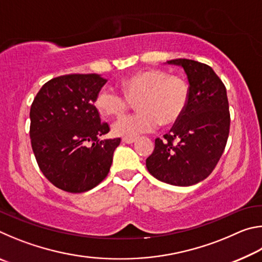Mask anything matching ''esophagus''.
<instances>
[{"mask_svg":"<svg viewBox=\"0 0 262 262\" xmlns=\"http://www.w3.org/2000/svg\"><path fill=\"white\" fill-rule=\"evenodd\" d=\"M135 141H136V137H123V139H122L123 143H127V144L134 143Z\"/></svg>","mask_w":262,"mask_h":262,"instance_id":"1","label":"esophagus"}]
</instances>
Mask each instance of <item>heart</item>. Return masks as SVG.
I'll list each match as a JSON object with an SVG mask.
<instances>
[{
	"instance_id": "obj_1",
	"label": "heart",
	"mask_w": 262,
	"mask_h": 262,
	"mask_svg": "<svg viewBox=\"0 0 262 262\" xmlns=\"http://www.w3.org/2000/svg\"><path fill=\"white\" fill-rule=\"evenodd\" d=\"M122 93L103 86L95 99L98 112L106 118L119 117L136 103L139 112L115 121L117 136L135 137L179 120L187 108L190 88L185 78L168 75L163 69H145L122 79Z\"/></svg>"
}]
</instances>
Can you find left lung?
Masks as SVG:
<instances>
[{
	"instance_id": "obj_1",
	"label": "left lung",
	"mask_w": 262,
	"mask_h": 262,
	"mask_svg": "<svg viewBox=\"0 0 262 262\" xmlns=\"http://www.w3.org/2000/svg\"><path fill=\"white\" fill-rule=\"evenodd\" d=\"M183 67L190 88L187 108L147 158L149 173L163 183L190 186L209 176L223 154L230 130L227 89L211 67L188 59Z\"/></svg>"
}]
</instances>
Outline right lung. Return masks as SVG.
Returning <instances> with one entry per match:
<instances>
[{"label":"right lung","mask_w":262,"mask_h":262,"mask_svg":"<svg viewBox=\"0 0 262 262\" xmlns=\"http://www.w3.org/2000/svg\"><path fill=\"white\" fill-rule=\"evenodd\" d=\"M107 79L98 74H70L42 85L30 110V137L43 176L62 190L83 193L108 174L121 139L99 140L110 126L95 106Z\"/></svg>","instance_id":"obj_1"}]
</instances>
